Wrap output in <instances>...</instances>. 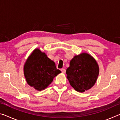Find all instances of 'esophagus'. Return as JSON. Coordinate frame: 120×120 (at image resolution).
Returning a JSON list of instances; mask_svg holds the SVG:
<instances>
[{
	"label": "esophagus",
	"instance_id": "1",
	"mask_svg": "<svg viewBox=\"0 0 120 120\" xmlns=\"http://www.w3.org/2000/svg\"><path fill=\"white\" fill-rule=\"evenodd\" d=\"M61 72L63 73V74H64V73L66 72V70H65V69L64 68L61 69Z\"/></svg>",
	"mask_w": 120,
	"mask_h": 120
}]
</instances>
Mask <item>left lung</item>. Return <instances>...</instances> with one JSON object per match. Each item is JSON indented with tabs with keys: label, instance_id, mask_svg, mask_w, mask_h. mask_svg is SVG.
<instances>
[{
	"label": "left lung",
	"instance_id": "left-lung-1",
	"mask_svg": "<svg viewBox=\"0 0 120 120\" xmlns=\"http://www.w3.org/2000/svg\"><path fill=\"white\" fill-rule=\"evenodd\" d=\"M99 72L96 60L87 53L75 56L67 69V78L71 86L78 92L90 89L96 83Z\"/></svg>",
	"mask_w": 120,
	"mask_h": 120
}]
</instances>
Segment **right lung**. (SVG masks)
I'll return each instance as SVG.
<instances>
[{"label":"right lung","mask_w":120,"mask_h":120,"mask_svg":"<svg viewBox=\"0 0 120 120\" xmlns=\"http://www.w3.org/2000/svg\"><path fill=\"white\" fill-rule=\"evenodd\" d=\"M61 72L56 69L54 61L39 49L33 50L24 66L26 82L38 91L45 89L51 84L54 77Z\"/></svg>","instance_id":"add662e5"}]
</instances>
